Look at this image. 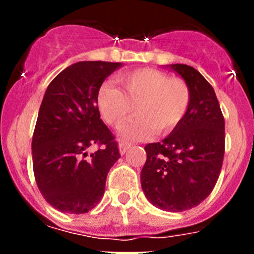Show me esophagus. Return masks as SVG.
<instances>
[{
	"instance_id": "esophagus-1",
	"label": "esophagus",
	"mask_w": 254,
	"mask_h": 254,
	"mask_svg": "<svg viewBox=\"0 0 254 254\" xmlns=\"http://www.w3.org/2000/svg\"><path fill=\"white\" fill-rule=\"evenodd\" d=\"M129 147H131V145H129L128 142H121L120 143V152L123 155L126 151H127V150L129 149Z\"/></svg>"
}]
</instances>
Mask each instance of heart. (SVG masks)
I'll return each instance as SVG.
<instances>
[{
  "label": "heart",
  "mask_w": 254,
  "mask_h": 254,
  "mask_svg": "<svg viewBox=\"0 0 254 254\" xmlns=\"http://www.w3.org/2000/svg\"><path fill=\"white\" fill-rule=\"evenodd\" d=\"M120 87L104 84L98 91V108L103 120L114 128L128 120L133 109L138 117L125 129L127 138H143L154 129L164 134L173 131L187 114L192 99L186 80L170 77L155 68H140L120 73Z\"/></svg>",
  "instance_id": "heart-1"
}]
</instances>
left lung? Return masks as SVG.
Segmentation results:
<instances>
[{
	"instance_id": "8db88e82",
	"label": "left lung",
	"mask_w": 254,
	"mask_h": 254,
	"mask_svg": "<svg viewBox=\"0 0 254 254\" xmlns=\"http://www.w3.org/2000/svg\"><path fill=\"white\" fill-rule=\"evenodd\" d=\"M170 67L190 85L192 99L172 133L145 146L141 186L152 205L181 212L199 205L216 185L225 152V121L214 87L196 68Z\"/></svg>"
}]
</instances>
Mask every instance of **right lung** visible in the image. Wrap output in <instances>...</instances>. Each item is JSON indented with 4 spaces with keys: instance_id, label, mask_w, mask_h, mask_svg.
I'll return each instance as SVG.
<instances>
[{
    "instance_id": "right-lung-1",
    "label": "right lung",
    "mask_w": 254,
    "mask_h": 254,
    "mask_svg": "<svg viewBox=\"0 0 254 254\" xmlns=\"http://www.w3.org/2000/svg\"><path fill=\"white\" fill-rule=\"evenodd\" d=\"M120 66L77 62L47 87L31 142L33 170L40 193L62 212L85 214L95 207L104 194L108 172L121 158L96 103L103 81ZM94 146L98 149L90 153Z\"/></svg>"
}]
</instances>
